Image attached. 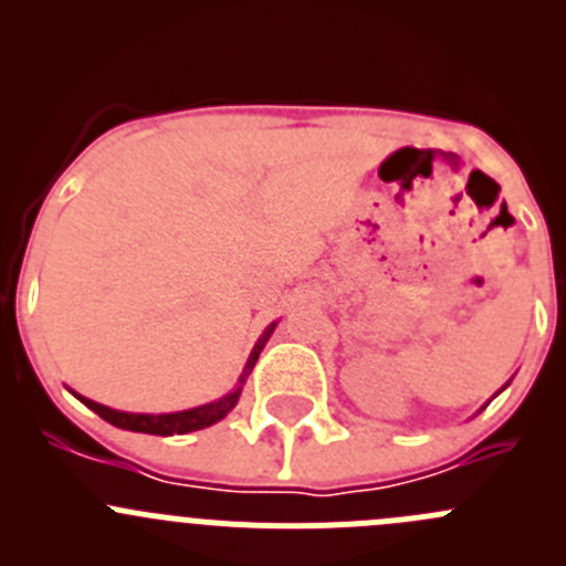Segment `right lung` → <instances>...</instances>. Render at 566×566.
I'll list each match as a JSON object with an SVG mask.
<instances>
[{
  "instance_id": "right-lung-1",
  "label": "right lung",
  "mask_w": 566,
  "mask_h": 566,
  "mask_svg": "<svg viewBox=\"0 0 566 566\" xmlns=\"http://www.w3.org/2000/svg\"><path fill=\"white\" fill-rule=\"evenodd\" d=\"M268 334H271V328L265 331V336L260 339V345H256L254 353H251V358L247 364V375H249V369L254 367L256 356H260V350H262V342L268 339ZM247 375H241V384ZM238 397H241V386H238L232 394H227V397H221L219 402L202 405V408H193V410H180V413H161V416L123 413V410H112V408H106V405L93 402V399H87V397H78V399H82L90 410H95L101 419H106L108 424L123 427V430L147 432V436H182V432L205 430V427H210V424H216L219 419H224V416L235 408Z\"/></svg>"
}]
</instances>
